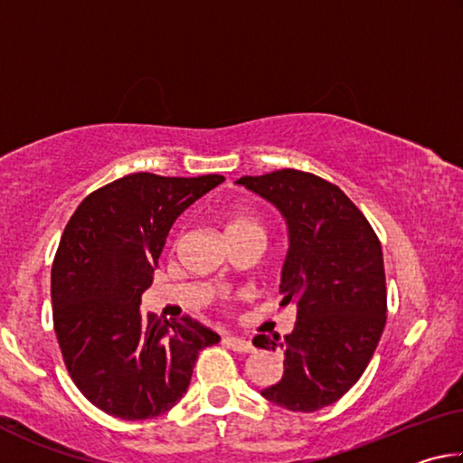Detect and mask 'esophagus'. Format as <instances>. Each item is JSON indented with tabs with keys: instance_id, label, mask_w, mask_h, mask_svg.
Returning a JSON list of instances; mask_svg holds the SVG:
<instances>
[{
	"instance_id": "1",
	"label": "esophagus",
	"mask_w": 463,
	"mask_h": 463,
	"mask_svg": "<svg viewBox=\"0 0 463 463\" xmlns=\"http://www.w3.org/2000/svg\"><path fill=\"white\" fill-rule=\"evenodd\" d=\"M224 341L232 351H237V354H250V351H253V343L242 339V336H226Z\"/></svg>"
}]
</instances>
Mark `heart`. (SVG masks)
I'll return each instance as SVG.
<instances>
[{
  "mask_svg": "<svg viewBox=\"0 0 463 463\" xmlns=\"http://www.w3.org/2000/svg\"><path fill=\"white\" fill-rule=\"evenodd\" d=\"M224 231H226V237H231V234H237V232H247V231H260V232H263L261 224L257 222L255 218L242 216V214H231L229 218H226Z\"/></svg>",
  "mask_w": 463,
  "mask_h": 463,
  "instance_id": "heart-1",
  "label": "heart"
}]
</instances>
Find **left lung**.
Instances as JSON below:
<instances>
[{
    "instance_id": "1",
    "label": "left lung",
    "mask_w": 463,
    "mask_h": 463,
    "mask_svg": "<svg viewBox=\"0 0 463 463\" xmlns=\"http://www.w3.org/2000/svg\"><path fill=\"white\" fill-rule=\"evenodd\" d=\"M239 185L276 206L288 224L279 307L296 304L294 331L257 335L255 347L284 351V375L261 392L294 412L339 401L362 378L386 325V276L380 241L339 187L281 169L245 175Z\"/></svg>"
}]
</instances>
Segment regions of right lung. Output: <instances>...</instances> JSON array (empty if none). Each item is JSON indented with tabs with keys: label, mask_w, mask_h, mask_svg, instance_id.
<instances>
[{
	"label": "right lung",
	"mask_w": 463,
	"mask_h": 463,
	"mask_svg": "<svg viewBox=\"0 0 463 463\" xmlns=\"http://www.w3.org/2000/svg\"><path fill=\"white\" fill-rule=\"evenodd\" d=\"M222 175L132 174L85 198L67 222L51 273L54 333L88 401L124 420L167 412L190 386L195 359L221 341L198 320L140 310L177 216Z\"/></svg>",
	"instance_id": "obj_1"
}]
</instances>
